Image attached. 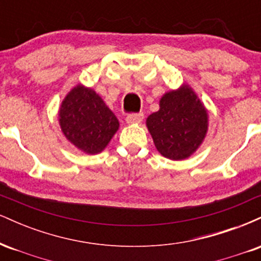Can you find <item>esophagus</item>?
<instances>
[{
	"instance_id": "34e87169",
	"label": "esophagus",
	"mask_w": 261,
	"mask_h": 261,
	"mask_svg": "<svg viewBox=\"0 0 261 261\" xmlns=\"http://www.w3.org/2000/svg\"><path fill=\"white\" fill-rule=\"evenodd\" d=\"M143 120V114L139 113V114H130V115L126 116V122L127 124H140L141 121Z\"/></svg>"
}]
</instances>
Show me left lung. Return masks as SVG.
I'll return each instance as SVG.
<instances>
[{"instance_id":"left-lung-1","label":"left lung","mask_w":261,"mask_h":261,"mask_svg":"<svg viewBox=\"0 0 261 261\" xmlns=\"http://www.w3.org/2000/svg\"><path fill=\"white\" fill-rule=\"evenodd\" d=\"M157 151L172 161L193 155L208 131V112L188 83L166 92L160 110L146 119Z\"/></svg>"}]
</instances>
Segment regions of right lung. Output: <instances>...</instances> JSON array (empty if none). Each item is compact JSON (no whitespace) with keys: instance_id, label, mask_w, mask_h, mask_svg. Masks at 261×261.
<instances>
[{"instance_id":"add662e5","label":"right lung","mask_w":261,"mask_h":261,"mask_svg":"<svg viewBox=\"0 0 261 261\" xmlns=\"http://www.w3.org/2000/svg\"><path fill=\"white\" fill-rule=\"evenodd\" d=\"M58 119L66 140L86 154L103 152L120 126L100 95L81 83L66 94Z\"/></svg>"}]
</instances>
